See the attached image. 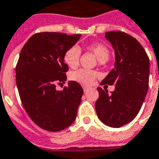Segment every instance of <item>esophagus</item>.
<instances>
[{"instance_id":"obj_1","label":"esophagus","mask_w":159,"mask_h":159,"mask_svg":"<svg viewBox=\"0 0 159 159\" xmlns=\"http://www.w3.org/2000/svg\"><path fill=\"white\" fill-rule=\"evenodd\" d=\"M83 91H84L85 92H87V91H88V89H89V87H86V86H83Z\"/></svg>"}]
</instances>
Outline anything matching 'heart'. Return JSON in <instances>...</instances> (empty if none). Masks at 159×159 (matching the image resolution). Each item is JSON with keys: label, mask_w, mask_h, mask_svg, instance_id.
<instances>
[{"label": "heart", "mask_w": 159, "mask_h": 159, "mask_svg": "<svg viewBox=\"0 0 159 159\" xmlns=\"http://www.w3.org/2000/svg\"><path fill=\"white\" fill-rule=\"evenodd\" d=\"M87 49L92 51L96 55L99 62H106L110 57V51L106 45L102 43H94L87 46ZM81 50L79 47L74 45L67 48L64 55L63 61L71 68H76L79 64ZM98 77V72L93 70H87L81 68L71 72L70 78L84 86H91L93 84L95 79Z\"/></svg>", "instance_id": "heart-1"}]
</instances>
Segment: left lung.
Masks as SVG:
<instances>
[{"instance_id":"1","label":"left lung","mask_w":159,"mask_h":159,"mask_svg":"<svg viewBox=\"0 0 159 159\" xmlns=\"http://www.w3.org/2000/svg\"><path fill=\"white\" fill-rule=\"evenodd\" d=\"M106 39L115 50V67L101 84L115 85L109 94L97 88L95 106L98 118L106 125L120 128L135 118L148 89L149 58L138 40L121 31L106 32Z\"/></svg>"}]
</instances>
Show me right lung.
<instances>
[{
    "instance_id": "right-lung-1",
    "label": "right lung",
    "mask_w": 159,
    "mask_h": 159,
    "mask_svg": "<svg viewBox=\"0 0 159 159\" xmlns=\"http://www.w3.org/2000/svg\"><path fill=\"white\" fill-rule=\"evenodd\" d=\"M80 37L57 32L37 33L21 49L16 68V86L26 113L43 129L62 130L76 119L82 87L74 81L68 82L62 91H57L56 85L67 79L68 67L63 55Z\"/></svg>"
}]
</instances>
